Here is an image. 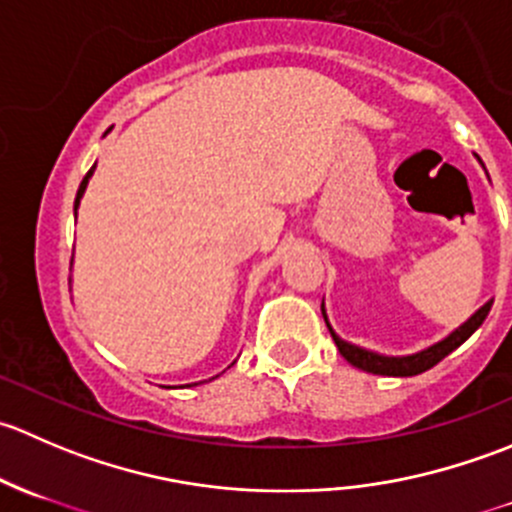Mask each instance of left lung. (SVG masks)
<instances>
[{
	"mask_svg": "<svg viewBox=\"0 0 512 512\" xmlns=\"http://www.w3.org/2000/svg\"><path fill=\"white\" fill-rule=\"evenodd\" d=\"M490 307H493V302H485L483 307H480L478 312L468 319V322H463L461 327L456 329V332H451L446 339H441L438 344H433V347L423 349V352L409 354V356H384V354L369 352V349L356 347V344L344 342V339H339L337 334H334V329L329 327L324 304H322V314H324V322H327L329 332H332V339H334V344H337L339 354H342L349 364L356 366V369L369 371V374H381V376H416V374H423V371H428L431 366H436L438 361H441L443 356L451 354L453 349L461 347V344L466 342L473 332H476L480 324L485 322Z\"/></svg>",
	"mask_w": 512,
	"mask_h": 512,
	"instance_id": "left-lung-1",
	"label": "left lung"
}]
</instances>
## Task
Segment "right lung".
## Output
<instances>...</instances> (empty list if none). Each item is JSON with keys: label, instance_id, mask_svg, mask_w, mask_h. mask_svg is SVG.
I'll return each mask as SVG.
<instances>
[{"label": "right lung", "instance_id": "obj_1", "mask_svg": "<svg viewBox=\"0 0 512 512\" xmlns=\"http://www.w3.org/2000/svg\"><path fill=\"white\" fill-rule=\"evenodd\" d=\"M94 168L96 165H91V170L89 173L84 175V180H81V185H79V193H76V203H74V213H76V208H79V203H81V198H84V190H86V185H89V178L91 175H94Z\"/></svg>", "mask_w": 512, "mask_h": 512}]
</instances>
